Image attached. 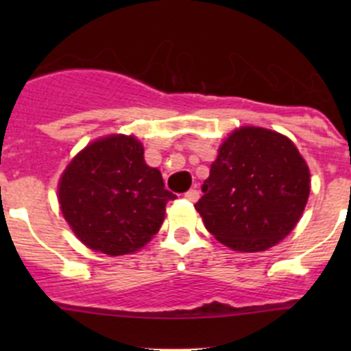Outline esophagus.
Masks as SVG:
<instances>
[{"label":"esophagus","mask_w":351,"mask_h":351,"mask_svg":"<svg viewBox=\"0 0 351 351\" xmlns=\"http://www.w3.org/2000/svg\"><path fill=\"white\" fill-rule=\"evenodd\" d=\"M198 197H200V192L197 190V186H195V189H190L189 192L185 193V198H186V200H190V202H197Z\"/></svg>","instance_id":"34e87169"}]
</instances>
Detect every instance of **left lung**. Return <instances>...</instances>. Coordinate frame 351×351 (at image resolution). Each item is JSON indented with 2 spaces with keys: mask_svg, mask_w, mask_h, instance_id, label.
Listing matches in <instances>:
<instances>
[{
  "mask_svg": "<svg viewBox=\"0 0 351 351\" xmlns=\"http://www.w3.org/2000/svg\"><path fill=\"white\" fill-rule=\"evenodd\" d=\"M309 176L306 159L289 137L241 127L219 147L195 208L219 243L243 253L265 251L299 222Z\"/></svg>",
  "mask_w": 351,
  "mask_h": 351,
  "instance_id": "obj_1",
  "label": "left lung"
}]
</instances>
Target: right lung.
<instances>
[{"label": "right lung", "instance_id": "1", "mask_svg": "<svg viewBox=\"0 0 351 351\" xmlns=\"http://www.w3.org/2000/svg\"><path fill=\"white\" fill-rule=\"evenodd\" d=\"M59 205L74 234L110 256L136 253L159 231L166 204L159 169L134 136L101 137L73 158L59 180Z\"/></svg>", "mask_w": 351, "mask_h": 351}]
</instances>
